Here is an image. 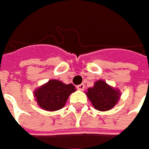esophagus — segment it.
Returning a JSON list of instances; mask_svg holds the SVG:
<instances>
[{"mask_svg": "<svg viewBox=\"0 0 149 149\" xmlns=\"http://www.w3.org/2000/svg\"><path fill=\"white\" fill-rule=\"evenodd\" d=\"M84 88H85V85L84 84H80V85L77 86V89L80 90V91H83Z\"/></svg>", "mask_w": 149, "mask_h": 149, "instance_id": "esophagus-1", "label": "esophagus"}]
</instances>
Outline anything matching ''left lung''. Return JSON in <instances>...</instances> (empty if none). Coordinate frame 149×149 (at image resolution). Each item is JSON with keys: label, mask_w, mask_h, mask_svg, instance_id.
Returning a JSON list of instances; mask_svg holds the SVG:
<instances>
[{"label": "left lung", "mask_w": 149, "mask_h": 149, "mask_svg": "<svg viewBox=\"0 0 149 149\" xmlns=\"http://www.w3.org/2000/svg\"><path fill=\"white\" fill-rule=\"evenodd\" d=\"M94 108L99 111L112 109L120 98V91L113 88L105 81L99 80L95 82L94 87L88 88L85 93Z\"/></svg>", "instance_id": "left-lung-1"}]
</instances>
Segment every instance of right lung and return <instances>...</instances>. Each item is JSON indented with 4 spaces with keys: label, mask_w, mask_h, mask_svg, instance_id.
Segmentation results:
<instances>
[{
    "label": "right lung",
    "mask_w": 149,
    "mask_h": 149,
    "mask_svg": "<svg viewBox=\"0 0 149 149\" xmlns=\"http://www.w3.org/2000/svg\"><path fill=\"white\" fill-rule=\"evenodd\" d=\"M75 90L73 84H65L61 81L53 79L37 88L34 91V97L38 106L42 109L56 111L65 106L69 95Z\"/></svg>",
    "instance_id": "obj_1"
}]
</instances>
